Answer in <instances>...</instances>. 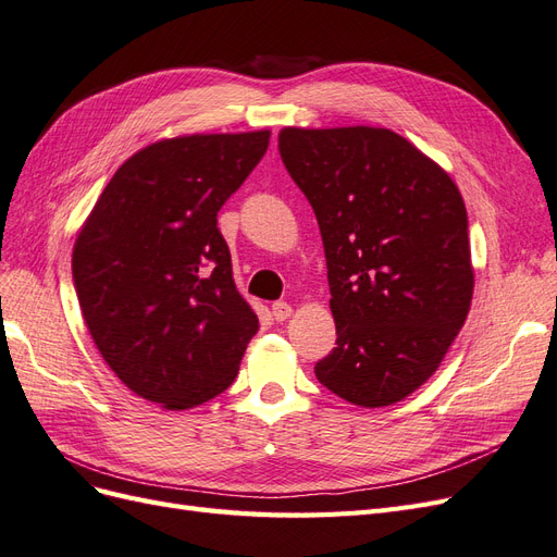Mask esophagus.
<instances>
[{"mask_svg":"<svg viewBox=\"0 0 557 557\" xmlns=\"http://www.w3.org/2000/svg\"><path fill=\"white\" fill-rule=\"evenodd\" d=\"M272 315L281 323V320H288L293 315V307L288 305V301H274V305H272Z\"/></svg>","mask_w":557,"mask_h":557,"instance_id":"obj_1","label":"esophagus"}]
</instances>
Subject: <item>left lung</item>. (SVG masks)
<instances>
[{
  "label": "left lung",
  "mask_w": 557,
  "mask_h": 557,
  "mask_svg": "<svg viewBox=\"0 0 557 557\" xmlns=\"http://www.w3.org/2000/svg\"><path fill=\"white\" fill-rule=\"evenodd\" d=\"M285 170L325 246L336 348L327 391L364 409L418 391L462 330L474 267L458 185L385 127H283Z\"/></svg>",
  "instance_id": "1"
}]
</instances>
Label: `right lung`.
<instances>
[{"instance_id":"add662e5","label":"right lung","mask_w":557,"mask_h":557,"mask_svg":"<svg viewBox=\"0 0 557 557\" xmlns=\"http://www.w3.org/2000/svg\"><path fill=\"white\" fill-rule=\"evenodd\" d=\"M269 134H185L137 150L78 230L72 274L92 342L134 395L166 411L227 391L260 327L218 211Z\"/></svg>"}]
</instances>
